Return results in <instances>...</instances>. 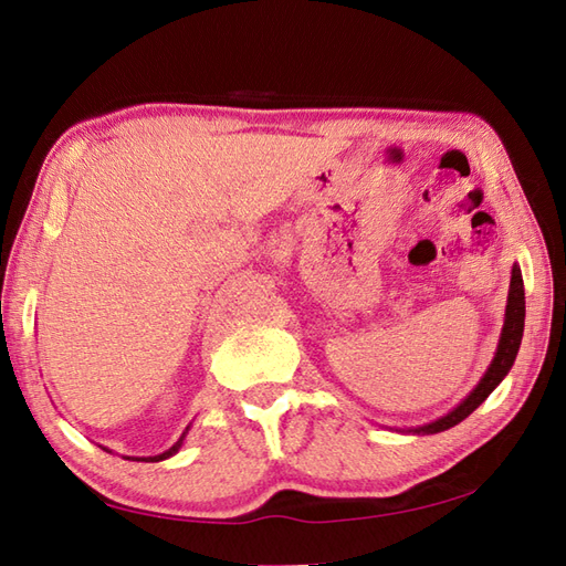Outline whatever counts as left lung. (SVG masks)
Instances as JSON below:
<instances>
[{
	"label": "left lung",
	"mask_w": 566,
	"mask_h": 566,
	"mask_svg": "<svg viewBox=\"0 0 566 566\" xmlns=\"http://www.w3.org/2000/svg\"><path fill=\"white\" fill-rule=\"evenodd\" d=\"M523 319H526V297H523V279H521V269L514 266L512 271V285H509V302H506V319H504V328H502V338H500V346L497 353H494V360L488 367L485 377L480 379L478 387L468 394L461 406L453 408L449 416L439 418L430 424L418 427V434H434V432H444L449 427L459 424L461 420H465L471 412L485 401V398L497 389V384L509 375V369H512L514 360H516V353L521 346V336H523Z\"/></svg>",
	"instance_id": "1"
}]
</instances>
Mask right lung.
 I'll return each instance as SVG.
<instances>
[{
  "instance_id": "obj_1",
  "label": "right lung",
  "mask_w": 566,
  "mask_h": 566,
  "mask_svg": "<svg viewBox=\"0 0 566 566\" xmlns=\"http://www.w3.org/2000/svg\"><path fill=\"white\" fill-rule=\"evenodd\" d=\"M182 439H185V434L179 437V442H175L168 451H163V453H158V457H146V459H136V461H146V463H154V461H163V459H168V457H172V453L182 447Z\"/></svg>"
}]
</instances>
